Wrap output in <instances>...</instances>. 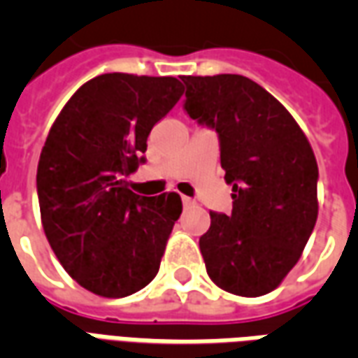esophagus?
Returning a JSON list of instances; mask_svg holds the SVG:
<instances>
[{
    "label": "esophagus",
    "mask_w": 358,
    "mask_h": 358,
    "mask_svg": "<svg viewBox=\"0 0 358 358\" xmlns=\"http://www.w3.org/2000/svg\"><path fill=\"white\" fill-rule=\"evenodd\" d=\"M182 203H184V205H186V207H189V205H194V199H192V197H186V195H184V197H182Z\"/></svg>",
    "instance_id": "obj_1"
}]
</instances>
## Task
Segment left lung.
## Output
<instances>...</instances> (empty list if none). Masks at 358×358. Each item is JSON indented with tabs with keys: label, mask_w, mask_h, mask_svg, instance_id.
<instances>
[{
	"label": "left lung",
	"mask_w": 358,
	"mask_h": 358,
	"mask_svg": "<svg viewBox=\"0 0 358 358\" xmlns=\"http://www.w3.org/2000/svg\"><path fill=\"white\" fill-rule=\"evenodd\" d=\"M187 115L215 128L232 184V215L210 213L199 238L207 274L234 295L259 297L297 264L318 217L315 153L295 118L240 74L182 76Z\"/></svg>",
	"instance_id": "8db88e82"
}]
</instances>
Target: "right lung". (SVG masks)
<instances>
[{
    "label": "right lung",
    "instance_id": "right-lung-1",
    "mask_svg": "<svg viewBox=\"0 0 358 358\" xmlns=\"http://www.w3.org/2000/svg\"><path fill=\"white\" fill-rule=\"evenodd\" d=\"M182 94L172 76L101 74L74 92L48 134L36 174L43 232L63 268L95 295H132L159 272L182 199L134 194L126 178Z\"/></svg>",
    "mask_w": 358,
    "mask_h": 358
}]
</instances>
